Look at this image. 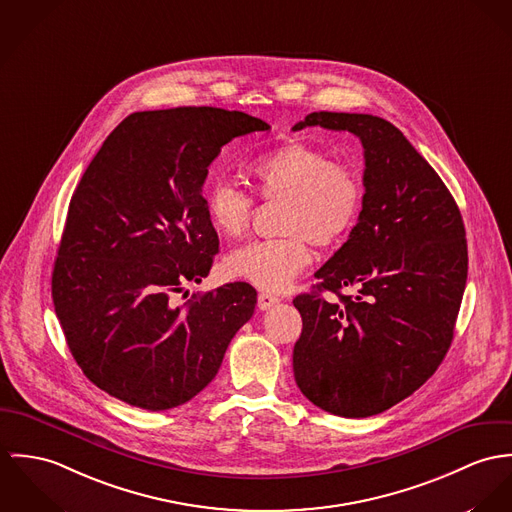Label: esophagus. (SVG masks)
Segmentation results:
<instances>
[{"label": "esophagus", "instance_id": "34e87169", "mask_svg": "<svg viewBox=\"0 0 512 512\" xmlns=\"http://www.w3.org/2000/svg\"><path fill=\"white\" fill-rule=\"evenodd\" d=\"M279 302H281V298L277 294H271V292H261L259 298H257V304H259L261 310H269L271 306H275Z\"/></svg>", "mask_w": 512, "mask_h": 512}]
</instances>
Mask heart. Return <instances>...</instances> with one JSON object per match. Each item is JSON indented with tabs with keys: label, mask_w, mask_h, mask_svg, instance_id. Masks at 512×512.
<instances>
[{
	"label": "heart",
	"mask_w": 512,
	"mask_h": 512,
	"mask_svg": "<svg viewBox=\"0 0 512 512\" xmlns=\"http://www.w3.org/2000/svg\"><path fill=\"white\" fill-rule=\"evenodd\" d=\"M261 198L283 200V237L253 241L226 261L231 277L263 290H284L312 263V243L334 247L357 226L365 188L357 169L312 143L292 139L249 167ZM255 202L239 186L218 180L206 194V212L226 239L245 235Z\"/></svg>",
	"instance_id": "obj_1"
}]
</instances>
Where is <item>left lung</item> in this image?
Masks as SVG:
<instances>
[{
	"label": "left lung",
	"instance_id": "obj_1",
	"mask_svg": "<svg viewBox=\"0 0 512 512\" xmlns=\"http://www.w3.org/2000/svg\"><path fill=\"white\" fill-rule=\"evenodd\" d=\"M312 125L359 137L365 198L349 239L316 271L320 283L292 300L302 316L292 369L322 410L367 418L410 397L444 361L467 281L465 228L438 172L391 121L314 112L292 129ZM326 289L339 298L324 299Z\"/></svg>",
	"mask_w": 512,
	"mask_h": 512
}]
</instances>
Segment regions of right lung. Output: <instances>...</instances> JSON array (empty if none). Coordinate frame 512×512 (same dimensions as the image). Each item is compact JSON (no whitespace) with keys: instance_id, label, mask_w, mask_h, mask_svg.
Instances as JSON below:
<instances>
[{"instance_id":"1","label":"right lung","mask_w":512,"mask_h":512,"mask_svg":"<svg viewBox=\"0 0 512 512\" xmlns=\"http://www.w3.org/2000/svg\"><path fill=\"white\" fill-rule=\"evenodd\" d=\"M271 129L222 108L127 115L76 186L53 269L68 349L108 395L145 410L196 397L257 292L229 283L178 304L208 277L220 239L206 212L208 167L235 137Z\"/></svg>"}]
</instances>
